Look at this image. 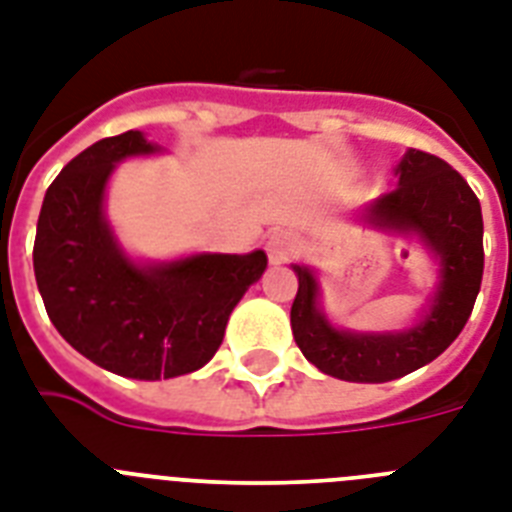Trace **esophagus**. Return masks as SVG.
Segmentation results:
<instances>
[{
	"label": "esophagus",
	"mask_w": 512,
	"mask_h": 512,
	"mask_svg": "<svg viewBox=\"0 0 512 512\" xmlns=\"http://www.w3.org/2000/svg\"><path fill=\"white\" fill-rule=\"evenodd\" d=\"M296 249V239L289 234V231H276V234L270 236L268 242V255L270 263H286L291 255H294Z\"/></svg>",
	"instance_id": "34e87169"
}]
</instances>
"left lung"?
<instances>
[{"instance_id": "obj_1", "label": "left lung", "mask_w": 512, "mask_h": 512, "mask_svg": "<svg viewBox=\"0 0 512 512\" xmlns=\"http://www.w3.org/2000/svg\"><path fill=\"white\" fill-rule=\"evenodd\" d=\"M398 187L364 205L356 223L419 239L437 263V283L411 325L346 330L320 304L317 270L294 263L299 291L291 304L296 346L320 372L346 382H390L448 349L466 325L484 273L482 205L453 166L409 148L395 166Z\"/></svg>"}]
</instances>
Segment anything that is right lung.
<instances>
[{
	"label": "right lung",
	"mask_w": 512,
	"mask_h": 512,
	"mask_svg": "<svg viewBox=\"0 0 512 512\" xmlns=\"http://www.w3.org/2000/svg\"><path fill=\"white\" fill-rule=\"evenodd\" d=\"M161 150L140 130L85 148L46 190L33 244L38 291L59 336L98 367L150 382L205 367L244 291L268 268L263 249L176 260L124 252L103 208L106 187L124 158Z\"/></svg>",
	"instance_id": "right-lung-1"
}]
</instances>
